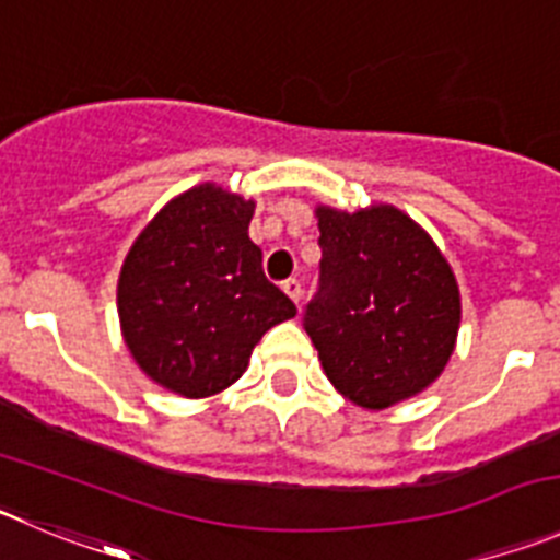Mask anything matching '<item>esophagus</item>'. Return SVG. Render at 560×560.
<instances>
[{
    "label": "esophagus",
    "mask_w": 560,
    "mask_h": 560,
    "mask_svg": "<svg viewBox=\"0 0 560 560\" xmlns=\"http://www.w3.org/2000/svg\"><path fill=\"white\" fill-rule=\"evenodd\" d=\"M283 291L291 296V300L296 302V305H300V300H302V283H300V280H296V277H289V280H285Z\"/></svg>",
    "instance_id": "1"
}]
</instances>
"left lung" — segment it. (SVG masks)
Masks as SVG:
<instances>
[{
	"label": "left lung",
	"instance_id": "left-lung-1",
	"mask_svg": "<svg viewBox=\"0 0 560 560\" xmlns=\"http://www.w3.org/2000/svg\"><path fill=\"white\" fill-rule=\"evenodd\" d=\"M322 285L305 311L327 381L383 410L439 381L455 352L460 291L428 230L394 205H316Z\"/></svg>",
	"mask_w": 560,
	"mask_h": 560
}]
</instances>
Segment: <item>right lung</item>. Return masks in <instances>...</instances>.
<instances>
[{
    "instance_id": "add662e5",
    "label": "right lung",
    "mask_w": 560,
    "mask_h": 560,
    "mask_svg": "<svg viewBox=\"0 0 560 560\" xmlns=\"http://www.w3.org/2000/svg\"><path fill=\"white\" fill-rule=\"evenodd\" d=\"M255 202L217 183L177 194L132 241L116 307L132 361L158 386L205 399L233 386L266 330L296 307L264 275Z\"/></svg>"
}]
</instances>
